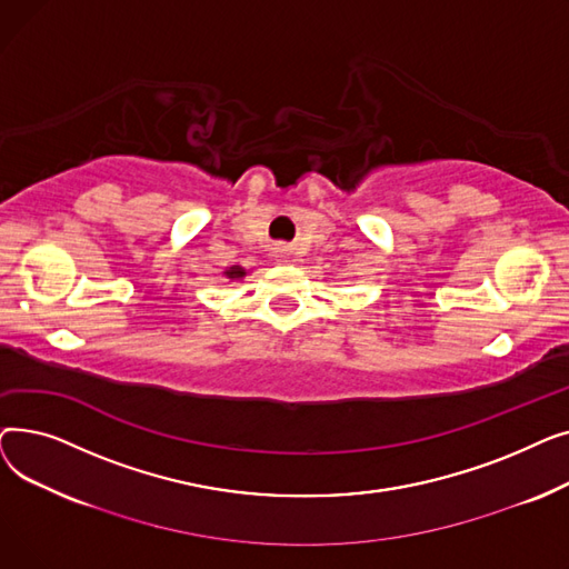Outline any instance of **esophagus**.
Listing matches in <instances>:
<instances>
[{
  "label": "esophagus",
  "instance_id": "34e87169",
  "mask_svg": "<svg viewBox=\"0 0 569 569\" xmlns=\"http://www.w3.org/2000/svg\"><path fill=\"white\" fill-rule=\"evenodd\" d=\"M281 253H283V256H281V258H286V251H281Z\"/></svg>",
  "mask_w": 569,
  "mask_h": 569
}]
</instances>
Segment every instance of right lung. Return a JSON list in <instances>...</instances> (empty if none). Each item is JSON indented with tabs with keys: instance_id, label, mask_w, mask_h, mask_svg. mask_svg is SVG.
<instances>
[{
	"instance_id": "add662e5",
	"label": "right lung",
	"mask_w": 569,
	"mask_h": 569,
	"mask_svg": "<svg viewBox=\"0 0 569 569\" xmlns=\"http://www.w3.org/2000/svg\"><path fill=\"white\" fill-rule=\"evenodd\" d=\"M228 279H242V277H247V269L244 267H239V264H232V267H228L226 272H223Z\"/></svg>"
}]
</instances>
